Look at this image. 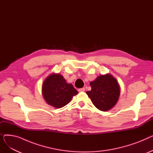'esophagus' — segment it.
Returning a JSON list of instances; mask_svg holds the SVG:
<instances>
[{
	"label": "esophagus",
	"mask_w": 153,
	"mask_h": 153,
	"mask_svg": "<svg viewBox=\"0 0 153 153\" xmlns=\"http://www.w3.org/2000/svg\"><path fill=\"white\" fill-rule=\"evenodd\" d=\"M85 90V88L83 87V88H81V89H78V91H79V92H84Z\"/></svg>",
	"instance_id": "1"
}]
</instances>
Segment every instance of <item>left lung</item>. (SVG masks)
<instances>
[{
  "instance_id": "left-lung-1",
  "label": "left lung",
  "mask_w": 153,
  "mask_h": 153,
  "mask_svg": "<svg viewBox=\"0 0 153 153\" xmlns=\"http://www.w3.org/2000/svg\"><path fill=\"white\" fill-rule=\"evenodd\" d=\"M92 89L86 92L96 108L101 111H108L117 103L120 94V85L117 79L111 74L98 76L90 82Z\"/></svg>"
}]
</instances>
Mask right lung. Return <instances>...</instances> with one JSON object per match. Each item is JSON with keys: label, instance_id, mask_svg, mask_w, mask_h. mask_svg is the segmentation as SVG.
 <instances>
[{"label": "right lung", "instance_id": "1", "mask_svg": "<svg viewBox=\"0 0 153 153\" xmlns=\"http://www.w3.org/2000/svg\"><path fill=\"white\" fill-rule=\"evenodd\" d=\"M78 92L71 84L59 74L53 73L48 76L42 85V94L48 104L57 108L70 102Z\"/></svg>", "mask_w": 153, "mask_h": 153}]
</instances>
